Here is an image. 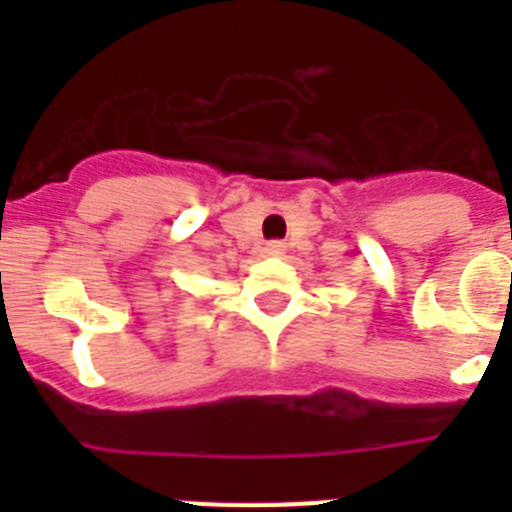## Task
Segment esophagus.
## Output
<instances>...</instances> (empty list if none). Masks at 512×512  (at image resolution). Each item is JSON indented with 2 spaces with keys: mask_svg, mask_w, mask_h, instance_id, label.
<instances>
[{
  "mask_svg": "<svg viewBox=\"0 0 512 512\" xmlns=\"http://www.w3.org/2000/svg\"><path fill=\"white\" fill-rule=\"evenodd\" d=\"M264 253H266V256H282L284 246H282V243H266Z\"/></svg>",
  "mask_w": 512,
  "mask_h": 512,
  "instance_id": "1",
  "label": "esophagus"
}]
</instances>
